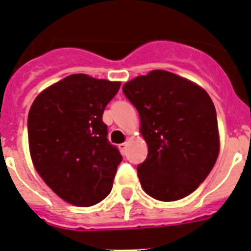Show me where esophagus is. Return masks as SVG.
I'll return each instance as SVG.
<instances>
[{
  "instance_id": "obj_1",
  "label": "esophagus",
  "mask_w": 251,
  "mask_h": 251,
  "mask_svg": "<svg viewBox=\"0 0 251 251\" xmlns=\"http://www.w3.org/2000/svg\"><path fill=\"white\" fill-rule=\"evenodd\" d=\"M126 148H127V143H121L119 144V149H120V151L123 154L126 153Z\"/></svg>"
}]
</instances>
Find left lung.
Returning <instances> with one entry per match:
<instances>
[{"instance_id": "left-lung-1", "label": "left lung", "mask_w": 251, "mask_h": 251, "mask_svg": "<svg viewBox=\"0 0 251 251\" xmlns=\"http://www.w3.org/2000/svg\"><path fill=\"white\" fill-rule=\"evenodd\" d=\"M140 114V133L148 147L137 166L143 191L161 201L193 193L220 153L215 105L193 81L166 70H151L123 86Z\"/></svg>"}]
</instances>
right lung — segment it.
Returning a JSON list of instances; mask_svg holds the SVG:
<instances>
[{
	"label": "right lung",
	"instance_id": "right-lung-1",
	"mask_svg": "<svg viewBox=\"0 0 251 251\" xmlns=\"http://www.w3.org/2000/svg\"><path fill=\"white\" fill-rule=\"evenodd\" d=\"M120 81L73 74L45 88L27 115L35 170L67 203L92 206L110 193L123 156L107 140L103 113Z\"/></svg>",
	"mask_w": 251,
	"mask_h": 251
}]
</instances>
